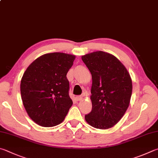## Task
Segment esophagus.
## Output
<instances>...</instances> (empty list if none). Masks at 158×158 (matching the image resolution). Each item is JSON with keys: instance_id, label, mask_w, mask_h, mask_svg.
Here are the masks:
<instances>
[{"instance_id": "34e87169", "label": "esophagus", "mask_w": 158, "mask_h": 158, "mask_svg": "<svg viewBox=\"0 0 158 158\" xmlns=\"http://www.w3.org/2000/svg\"><path fill=\"white\" fill-rule=\"evenodd\" d=\"M82 99H83V97L81 96V95L76 97V100H77V101H81Z\"/></svg>"}]
</instances>
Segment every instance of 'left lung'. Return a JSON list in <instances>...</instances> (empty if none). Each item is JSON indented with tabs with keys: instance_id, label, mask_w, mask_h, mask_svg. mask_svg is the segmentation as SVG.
<instances>
[{
	"instance_id": "1",
	"label": "left lung",
	"mask_w": 158,
	"mask_h": 158,
	"mask_svg": "<svg viewBox=\"0 0 158 158\" xmlns=\"http://www.w3.org/2000/svg\"><path fill=\"white\" fill-rule=\"evenodd\" d=\"M92 74V110L85 115L91 127L108 129L124 116L130 104L132 80L119 60L105 52L97 51L81 56Z\"/></svg>"
}]
</instances>
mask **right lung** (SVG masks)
I'll return each instance as SVG.
<instances>
[{
	"label": "right lung",
	"instance_id": "add662e5",
	"mask_svg": "<svg viewBox=\"0 0 158 158\" xmlns=\"http://www.w3.org/2000/svg\"><path fill=\"white\" fill-rule=\"evenodd\" d=\"M75 56L61 52L45 54L31 63L21 81V99L30 118L44 127L64 121L73 101L66 74Z\"/></svg>",
	"mask_w": 158,
	"mask_h": 158
}]
</instances>
